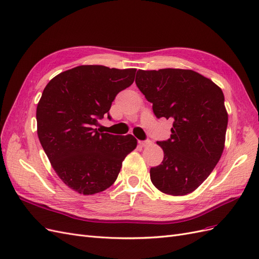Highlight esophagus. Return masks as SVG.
<instances>
[{
	"instance_id": "esophagus-1",
	"label": "esophagus",
	"mask_w": 259,
	"mask_h": 259,
	"mask_svg": "<svg viewBox=\"0 0 259 259\" xmlns=\"http://www.w3.org/2000/svg\"><path fill=\"white\" fill-rule=\"evenodd\" d=\"M139 144L142 146V147H146L148 145L152 144V141L151 140H146V141H140Z\"/></svg>"
}]
</instances>
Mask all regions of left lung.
Here are the masks:
<instances>
[{
	"label": "left lung",
	"mask_w": 259,
	"mask_h": 259,
	"mask_svg": "<svg viewBox=\"0 0 259 259\" xmlns=\"http://www.w3.org/2000/svg\"><path fill=\"white\" fill-rule=\"evenodd\" d=\"M136 84L156 117L173 120L170 139L157 142L161 164L151 168L154 186L162 193H193L211 174L225 147L228 114L222 89L193 70H139Z\"/></svg>",
	"instance_id": "8db88e82"
}]
</instances>
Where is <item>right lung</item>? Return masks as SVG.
Here are the masks:
<instances>
[{"label": "right lung", "instance_id": "1", "mask_svg": "<svg viewBox=\"0 0 259 259\" xmlns=\"http://www.w3.org/2000/svg\"><path fill=\"white\" fill-rule=\"evenodd\" d=\"M136 72L79 65L58 74L41 94L36 107L41 147L58 177L78 194L95 195L112 186L123 159L137 147L131 135L95 128L116 95L132 85Z\"/></svg>", "mask_w": 259, "mask_h": 259}]
</instances>
